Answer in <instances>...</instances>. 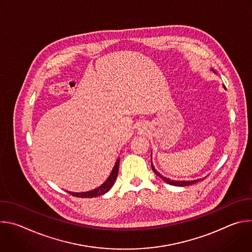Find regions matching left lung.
Instances as JSON below:
<instances>
[{"label":"left lung","instance_id":"8db88e82","mask_svg":"<svg viewBox=\"0 0 252 252\" xmlns=\"http://www.w3.org/2000/svg\"><path fill=\"white\" fill-rule=\"evenodd\" d=\"M211 70L213 71L214 74H217V73H215V70H214L213 68H211ZM223 88L226 90V88H225L224 85H223ZM152 168H153V170H154L161 179H163V181H164L166 184L171 185V186H175V187H187V186H191V185H193V184H195V183H197V182L200 181V178H199V179H195V181H173V179H169V178H167V177H164L163 175H161V174L155 168V166H154V164H153V161H152ZM201 179H203V178H201Z\"/></svg>","mask_w":252,"mask_h":252}]
</instances>
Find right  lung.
<instances>
[{"mask_svg":"<svg viewBox=\"0 0 252 252\" xmlns=\"http://www.w3.org/2000/svg\"><path fill=\"white\" fill-rule=\"evenodd\" d=\"M119 166H120V158H118V160L116 161V164L114 166V168L112 169V172L110 174V176L107 177L106 181L98 188L93 189V190H90V191H86V192H73V191H67L69 194L74 195V196H78V197H87V198H91V197H95V196H99V195H102L104 193H106L107 191H109L117 179V176H118V172H119Z\"/></svg>","mask_w":252,"mask_h":252,"instance_id":"right-lung-1","label":"right lung"}]
</instances>
